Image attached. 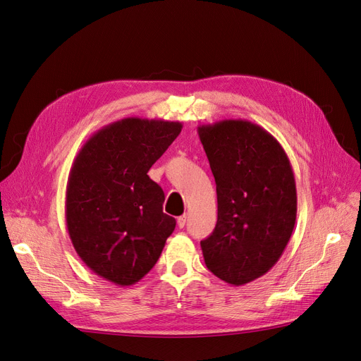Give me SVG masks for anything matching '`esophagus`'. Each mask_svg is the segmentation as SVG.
<instances>
[{"label":"esophagus","mask_w":361,"mask_h":361,"mask_svg":"<svg viewBox=\"0 0 361 361\" xmlns=\"http://www.w3.org/2000/svg\"><path fill=\"white\" fill-rule=\"evenodd\" d=\"M185 221H187V216L185 215H181V216L177 218V224H178L180 228H183L185 226Z\"/></svg>","instance_id":"obj_1"}]
</instances>
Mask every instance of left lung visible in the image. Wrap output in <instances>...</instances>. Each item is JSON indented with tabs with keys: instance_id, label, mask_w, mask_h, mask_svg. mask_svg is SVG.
Instances as JSON below:
<instances>
[{
	"instance_id": "left-lung-1",
	"label": "left lung",
	"mask_w": 361,
	"mask_h": 361,
	"mask_svg": "<svg viewBox=\"0 0 361 361\" xmlns=\"http://www.w3.org/2000/svg\"><path fill=\"white\" fill-rule=\"evenodd\" d=\"M216 184L218 219L200 242L209 271L242 286L267 273L292 236L296 185L288 154L259 125L224 119L197 127Z\"/></svg>"
}]
</instances>
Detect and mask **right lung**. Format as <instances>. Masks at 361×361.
I'll return each mask as SVG.
<instances>
[{"mask_svg":"<svg viewBox=\"0 0 361 361\" xmlns=\"http://www.w3.org/2000/svg\"><path fill=\"white\" fill-rule=\"evenodd\" d=\"M181 128L125 118L92 134L76 154L66 185L69 238L87 267L118 286L143 279L176 228L147 172Z\"/></svg>","mask_w":361,"mask_h":361,"instance_id":"right-lung-1","label":"right lung"}]
</instances>
